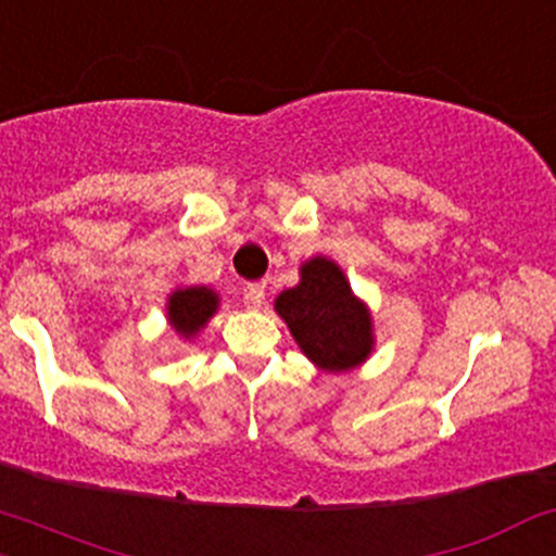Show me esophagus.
Listing matches in <instances>:
<instances>
[{
  "label": "esophagus",
  "mask_w": 556,
  "mask_h": 556,
  "mask_svg": "<svg viewBox=\"0 0 556 556\" xmlns=\"http://www.w3.org/2000/svg\"><path fill=\"white\" fill-rule=\"evenodd\" d=\"M244 301H248L250 308H261L263 301H266V285L253 282L244 288Z\"/></svg>",
  "instance_id": "obj_1"
}]
</instances>
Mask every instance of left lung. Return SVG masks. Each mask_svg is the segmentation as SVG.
Segmentation results:
<instances>
[{
	"instance_id": "left-lung-1",
	"label": "left lung",
	"mask_w": 556,
	"mask_h": 556,
	"mask_svg": "<svg viewBox=\"0 0 556 556\" xmlns=\"http://www.w3.org/2000/svg\"><path fill=\"white\" fill-rule=\"evenodd\" d=\"M279 317L293 332L301 352L327 372L362 365L372 352V319L365 303L352 293L336 261L317 258L301 266V282L274 301Z\"/></svg>"
}]
</instances>
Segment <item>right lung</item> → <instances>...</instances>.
Returning <instances> with one entry per match:
<instances>
[{
	"mask_svg": "<svg viewBox=\"0 0 556 556\" xmlns=\"http://www.w3.org/2000/svg\"><path fill=\"white\" fill-rule=\"evenodd\" d=\"M218 293L210 288H178L167 298V319L180 338H194L218 312Z\"/></svg>",
	"mask_w": 556,
	"mask_h": 556,
	"instance_id": "add662e5",
	"label": "right lung"
}]
</instances>
